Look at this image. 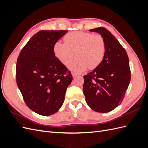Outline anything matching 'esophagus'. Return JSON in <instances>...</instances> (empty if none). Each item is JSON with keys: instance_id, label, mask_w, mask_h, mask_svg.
I'll return each mask as SVG.
<instances>
[{"instance_id": "esophagus-1", "label": "esophagus", "mask_w": 148, "mask_h": 148, "mask_svg": "<svg viewBox=\"0 0 148 148\" xmlns=\"http://www.w3.org/2000/svg\"><path fill=\"white\" fill-rule=\"evenodd\" d=\"M72 76H73V78H76V77H77V74H75V73H72Z\"/></svg>"}]
</instances>
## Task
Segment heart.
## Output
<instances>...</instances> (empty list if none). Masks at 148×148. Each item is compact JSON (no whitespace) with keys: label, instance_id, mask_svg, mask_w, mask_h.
Returning a JSON list of instances; mask_svg holds the SVG:
<instances>
[{"label":"heart","instance_id":"1","mask_svg":"<svg viewBox=\"0 0 148 148\" xmlns=\"http://www.w3.org/2000/svg\"><path fill=\"white\" fill-rule=\"evenodd\" d=\"M64 42L57 41L53 46V52L62 64L67 65L72 60L75 54L77 59L69 68L74 73H81L89 69H95L104 59L106 45L101 35L91 33L71 32L66 34Z\"/></svg>","mask_w":148,"mask_h":148}]
</instances>
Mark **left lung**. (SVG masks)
<instances>
[{"label":"left lung","mask_w":148,"mask_h":148,"mask_svg":"<svg viewBox=\"0 0 148 148\" xmlns=\"http://www.w3.org/2000/svg\"><path fill=\"white\" fill-rule=\"evenodd\" d=\"M89 31L104 38L106 51L102 63L83 77V93L91 109L106 113L123 99L131 79L129 59L125 49L109 31L102 27Z\"/></svg>","instance_id":"left-lung-1"}]
</instances>
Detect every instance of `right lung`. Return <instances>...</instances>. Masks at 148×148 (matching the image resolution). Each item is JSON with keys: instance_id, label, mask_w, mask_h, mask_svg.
Segmentation results:
<instances>
[{"instance_id": "add662e5", "label": "right lung", "mask_w": 148, "mask_h": 148, "mask_svg": "<svg viewBox=\"0 0 148 148\" xmlns=\"http://www.w3.org/2000/svg\"><path fill=\"white\" fill-rule=\"evenodd\" d=\"M68 31H39L26 43L18 57L16 83L26 104L43 116L56 113L72 81L70 71L58 60L53 46Z\"/></svg>"}]
</instances>
